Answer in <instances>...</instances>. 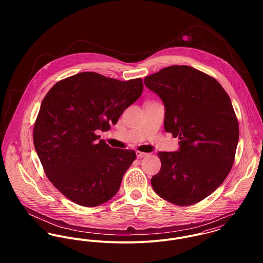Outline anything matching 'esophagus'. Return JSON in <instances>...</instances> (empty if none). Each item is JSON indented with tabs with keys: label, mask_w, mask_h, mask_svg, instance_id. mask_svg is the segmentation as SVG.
<instances>
[{
	"label": "esophagus",
	"mask_w": 263,
	"mask_h": 263,
	"mask_svg": "<svg viewBox=\"0 0 263 263\" xmlns=\"http://www.w3.org/2000/svg\"><path fill=\"white\" fill-rule=\"evenodd\" d=\"M136 155L138 158H144L146 156H148L147 153H144V152H141V151H136Z\"/></svg>",
	"instance_id": "34e87169"
}]
</instances>
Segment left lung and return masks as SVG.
Returning <instances> with one entry per match:
<instances>
[{
    "mask_svg": "<svg viewBox=\"0 0 263 263\" xmlns=\"http://www.w3.org/2000/svg\"><path fill=\"white\" fill-rule=\"evenodd\" d=\"M144 82L165 105V130L180 140L179 151L159 153L161 169L152 186L174 204L199 202L234 164L239 123L231 99L215 78L188 66L164 68Z\"/></svg>",
    "mask_w": 263,
    "mask_h": 263,
    "instance_id": "1",
    "label": "left lung"
}]
</instances>
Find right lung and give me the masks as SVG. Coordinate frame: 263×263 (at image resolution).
<instances>
[{
  "instance_id": "right-lung-1",
  "label": "right lung",
  "mask_w": 263,
  "mask_h": 263,
  "mask_svg": "<svg viewBox=\"0 0 263 263\" xmlns=\"http://www.w3.org/2000/svg\"><path fill=\"white\" fill-rule=\"evenodd\" d=\"M143 88L141 78L83 72L59 81L43 98L34 147L49 181L77 204L97 206L117 193L136 152L110 148L97 134L116 124Z\"/></svg>"
}]
</instances>
